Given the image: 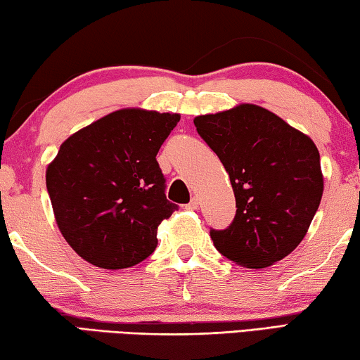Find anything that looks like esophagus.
I'll return each instance as SVG.
<instances>
[{
	"mask_svg": "<svg viewBox=\"0 0 360 360\" xmlns=\"http://www.w3.org/2000/svg\"><path fill=\"white\" fill-rule=\"evenodd\" d=\"M198 207H200V198H198V196H193V198H191V201L188 202V205H186V210L195 211V210H198Z\"/></svg>",
	"mask_w": 360,
	"mask_h": 360,
	"instance_id": "esophagus-1",
	"label": "esophagus"
}]
</instances>
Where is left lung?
<instances>
[{
	"label": "left lung",
	"mask_w": 360,
	"mask_h": 360,
	"mask_svg": "<svg viewBox=\"0 0 360 360\" xmlns=\"http://www.w3.org/2000/svg\"><path fill=\"white\" fill-rule=\"evenodd\" d=\"M193 122L221 159L236 195L231 226L211 229L217 252L245 268H266L288 257L305 237L321 201L315 143L253 103Z\"/></svg>",
	"instance_id": "1"
}]
</instances>
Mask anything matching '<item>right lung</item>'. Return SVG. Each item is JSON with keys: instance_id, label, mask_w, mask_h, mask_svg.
<instances>
[{"instance_id": "right-lung-1", "label": "right lung", "mask_w": 360, "mask_h": 360, "mask_svg": "<svg viewBox=\"0 0 360 360\" xmlns=\"http://www.w3.org/2000/svg\"><path fill=\"white\" fill-rule=\"evenodd\" d=\"M179 122V113L112 112L71 134L46 167L61 236L94 266H134L158 247L159 224L176 205L155 155Z\"/></svg>"}]
</instances>
